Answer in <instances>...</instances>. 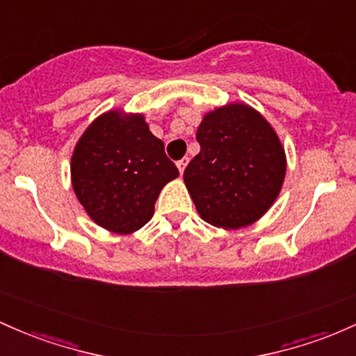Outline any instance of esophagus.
Masks as SVG:
<instances>
[{"instance_id":"34e87169","label":"esophagus","mask_w":356,"mask_h":356,"mask_svg":"<svg viewBox=\"0 0 356 356\" xmlns=\"http://www.w3.org/2000/svg\"><path fill=\"white\" fill-rule=\"evenodd\" d=\"M186 165H188V158H183V159H179V161H177V166H178L179 173H181V175H183V171H185Z\"/></svg>"}]
</instances>
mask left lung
<instances>
[{
    "instance_id": "obj_1",
    "label": "left lung",
    "mask_w": 356,
    "mask_h": 356,
    "mask_svg": "<svg viewBox=\"0 0 356 356\" xmlns=\"http://www.w3.org/2000/svg\"><path fill=\"white\" fill-rule=\"evenodd\" d=\"M200 153L183 178L200 217L241 229L262 217L281 191L286 156L277 134L257 111L230 104L203 118Z\"/></svg>"
}]
</instances>
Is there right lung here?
Masks as SVG:
<instances>
[{
	"instance_id": "right-lung-1",
	"label": "right lung",
	"mask_w": 356,
	"mask_h": 356,
	"mask_svg": "<svg viewBox=\"0 0 356 356\" xmlns=\"http://www.w3.org/2000/svg\"><path fill=\"white\" fill-rule=\"evenodd\" d=\"M72 185L95 223L131 234L149 222L154 203L178 168L145 118L102 114L87 127L72 156Z\"/></svg>"
}]
</instances>
